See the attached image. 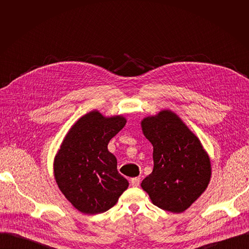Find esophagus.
I'll return each instance as SVG.
<instances>
[{
  "label": "esophagus",
  "mask_w": 249,
  "mask_h": 249,
  "mask_svg": "<svg viewBox=\"0 0 249 249\" xmlns=\"http://www.w3.org/2000/svg\"><path fill=\"white\" fill-rule=\"evenodd\" d=\"M131 185L133 186V187H138L139 185H140V178H133L132 179H131Z\"/></svg>",
  "instance_id": "1"
}]
</instances>
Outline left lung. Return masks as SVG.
Masks as SVG:
<instances>
[{
  "instance_id": "8db88e82",
  "label": "left lung",
  "mask_w": 249,
  "mask_h": 249,
  "mask_svg": "<svg viewBox=\"0 0 249 249\" xmlns=\"http://www.w3.org/2000/svg\"><path fill=\"white\" fill-rule=\"evenodd\" d=\"M141 125L154 147V169L142 180V189L158 208L184 212L210 182L209 157L197 137L175 113L162 111L143 119Z\"/></svg>"
}]
</instances>
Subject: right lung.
I'll use <instances>...</instances> for the list:
<instances>
[{
  "label": "right lung",
  "instance_id": "obj_1",
  "mask_svg": "<svg viewBox=\"0 0 249 249\" xmlns=\"http://www.w3.org/2000/svg\"><path fill=\"white\" fill-rule=\"evenodd\" d=\"M124 124L122 116L106 118L92 111L78 120L62 142L54 163L56 182L82 213L106 212L129 186L108 150L109 141Z\"/></svg>",
  "mask_w": 249,
  "mask_h": 249
}]
</instances>
